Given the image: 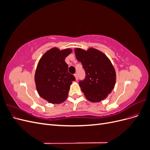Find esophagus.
<instances>
[{
  "instance_id": "34e87169",
  "label": "esophagus",
  "mask_w": 150,
  "mask_h": 150,
  "mask_svg": "<svg viewBox=\"0 0 150 150\" xmlns=\"http://www.w3.org/2000/svg\"><path fill=\"white\" fill-rule=\"evenodd\" d=\"M74 76H75V78H76V80L77 81L78 80V74L77 73H75L74 74Z\"/></svg>"
}]
</instances>
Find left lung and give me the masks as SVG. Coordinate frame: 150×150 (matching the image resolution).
<instances>
[{
	"label": "left lung",
	"mask_w": 150,
	"mask_h": 150,
	"mask_svg": "<svg viewBox=\"0 0 150 150\" xmlns=\"http://www.w3.org/2000/svg\"><path fill=\"white\" fill-rule=\"evenodd\" d=\"M76 59L81 62L86 77L79 81V86L86 98L91 102H99L105 99L114 89L116 72L110 60L97 49L74 50Z\"/></svg>",
	"instance_id": "left-lung-1"
}]
</instances>
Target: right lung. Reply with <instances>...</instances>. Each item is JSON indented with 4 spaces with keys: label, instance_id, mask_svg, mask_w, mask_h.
I'll list each match as a JSON object with an SVG mask.
<instances>
[{
    "label": "right lung",
    "instance_id": "1",
    "mask_svg": "<svg viewBox=\"0 0 150 150\" xmlns=\"http://www.w3.org/2000/svg\"><path fill=\"white\" fill-rule=\"evenodd\" d=\"M71 49L60 51L54 47L40 58L35 74L36 89L39 96L53 104H60L67 98L74 75L68 72L65 58L71 53Z\"/></svg>",
    "mask_w": 150,
    "mask_h": 150
}]
</instances>
